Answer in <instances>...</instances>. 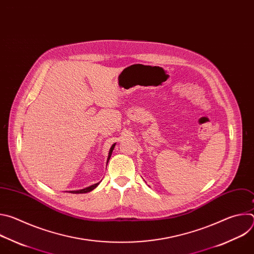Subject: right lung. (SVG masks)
<instances>
[{"label":"right lung","mask_w":254,"mask_h":254,"mask_svg":"<svg viewBox=\"0 0 254 254\" xmlns=\"http://www.w3.org/2000/svg\"><path fill=\"white\" fill-rule=\"evenodd\" d=\"M115 146H116V144H113L112 148H111V150H110V153H108L107 163H108V160L111 159V156H112V154H113V151H114V148H115ZM98 184H99V183H96V184H94V185H92V186H89V187H87V188H85V189H82V190H78V191H70V193H73V194H83V193H87V192H90V191H92L94 188H96Z\"/></svg>","instance_id":"1"}]
</instances>
